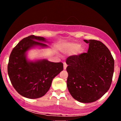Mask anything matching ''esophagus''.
Segmentation results:
<instances>
[{"label": "esophagus", "mask_w": 121, "mask_h": 121, "mask_svg": "<svg viewBox=\"0 0 121 121\" xmlns=\"http://www.w3.org/2000/svg\"><path fill=\"white\" fill-rule=\"evenodd\" d=\"M67 67V63H65V62H63V69H66Z\"/></svg>", "instance_id": "esophagus-1"}]
</instances>
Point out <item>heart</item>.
<instances>
[{
	"label": "heart",
	"instance_id": "obj_1",
	"mask_svg": "<svg viewBox=\"0 0 121 121\" xmlns=\"http://www.w3.org/2000/svg\"><path fill=\"white\" fill-rule=\"evenodd\" d=\"M80 48V45L78 44H71L68 46L67 51L68 52H74L78 50Z\"/></svg>",
	"mask_w": 121,
	"mask_h": 121
}]
</instances>
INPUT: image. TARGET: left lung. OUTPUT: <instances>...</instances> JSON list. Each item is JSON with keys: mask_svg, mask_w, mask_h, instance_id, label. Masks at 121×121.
<instances>
[{"mask_svg": "<svg viewBox=\"0 0 121 121\" xmlns=\"http://www.w3.org/2000/svg\"><path fill=\"white\" fill-rule=\"evenodd\" d=\"M89 44L87 52L69 56L66 60L67 87L75 100L83 103L97 101L111 85L114 60L108 48L97 40H84Z\"/></svg>", "mask_w": 121, "mask_h": 121, "instance_id": "obj_1", "label": "left lung"}]
</instances>
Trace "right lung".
<instances>
[{
    "label": "right lung",
    "instance_id": "add662e5",
    "mask_svg": "<svg viewBox=\"0 0 121 121\" xmlns=\"http://www.w3.org/2000/svg\"><path fill=\"white\" fill-rule=\"evenodd\" d=\"M45 38L30 35L16 45L10 54L7 71L14 89L20 95L29 99L44 96L51 86L52 80L63 70L62 62L47 60L29 61L26 52L35 46L48 47Z\"/></svg>",
    "mask_w": 121,
    "mask_h": 121
}]
</instances>
